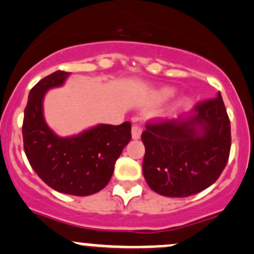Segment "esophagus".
<instances>
[{
  "instance_id": "1",
  "label": "esophagus",
  "mask_w": 254,
  "mask_h": 254,
  "mask_svg": "<svg viewBox=\"0 0 254 254\" xmlns=\"http://www.w3.org/2000/svg\"><path fill=\"white\" fill-rule=\"evenodd\" d=\"M140 134H142V128L137 125H133L132 126V138L133 139H139Z\"/></svg>"
}]
</instances>
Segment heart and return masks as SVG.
Instances as JSON below:
<instances>
[{
	"mask_svg": "<svg viewBox=\"0 0 254 254\" xmlns=\"http://www.w3.org/2000/svg\"><path fill=\"white\" fill-rule=\"evenodd\" d=\"M175 93V89L170 87H159L149 91L148 95L145 96L144 101H143V106L145 108H150V106L159 105V104L164 103L169 98H171Z\"/></svg>",
	"mask_w": 254,
	"mask_h": 254,
	"instance_id": "1",
	"label": "heart"
}]
</instances>
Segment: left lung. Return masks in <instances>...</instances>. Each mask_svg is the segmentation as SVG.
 Masks as SVG:
<instances>
[{
	"label": "left lung",
	"mask_w": 254,
	"mask_h": 254,
	"mask_svg": "<svg viewBox=\"0 0 254 254\" xmlns=\"http://www.w3.org/2000/svg\"><path fill=\"white\" fill-rule=\"evenodd\" d=\"M143 175L154 192L190 197L211 186L226 166L231 127L219 91L179 119L146 125Z\"/></svg>",
	"instance_id": "8db88e82"
}]
</instances>
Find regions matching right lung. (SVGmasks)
<instances>
[{"label": "right lung", "instance_id": "right-lung-1", "mask_svg": "<svg viewBox=\"0 0 254 254\" xmlns=\"http://www.w3.org/2000/svg\"><path fill=\"white\" fill-rule=\"evenodd\" d=\"M69 74L56 70L31 89L23 142L29 164L46 185L57 192L84 197L109 184L115 163L132 135L129 122L100 124L69 137L57 135L44 117V98L50 89L62 87Z\"/></svg>", "mask_w": 254, "mask_h": 254}]
</instances>
